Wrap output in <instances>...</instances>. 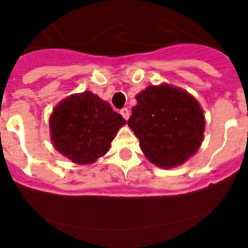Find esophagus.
Segmentation results:
<instances>
[{
	"label": "esophagus",
	"instance_id": "obj_1",
	"mask_svg": "<svg viewBox=\"0 0 248 248\" xmlns=\"http://www.w3.org/2000/svg\"><path fill=\"white\" fill-rule=\"evenodd\" d=\"M120 114L123 115V118H124V119L128 120L129 119V115H130V113H129V109L128 108H123V109H120Z\"/></svg>",
	"mask_w": 248,
	"mask_h": 248
}]
</instances>
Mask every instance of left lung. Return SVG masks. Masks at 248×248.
I'll return each instance as SVG.
<instances>
[{
  "label": "left lung",
  "mask_w": 248,
  "mask_h": 248,
  "mask_svg": "<svg viewBox=\"0 0 248 248\" xmlns=\"http://www.w3.org/2000/svg\"><path fill=\"white\" fill-rule=\"evenodd\" d=\"M128 125L152 163L171 169L182 165L203 140V110L194 97L169 85L149 86L136 96Z\"/></svg>",
  "instance_id": "left-lung-1"
}]
</instances>
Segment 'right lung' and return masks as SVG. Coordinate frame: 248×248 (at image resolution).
Segmentation results:
<instances>
[{"mask_svg": "<svg viewBox=\"0 0 248 248\" xmlns=\"http://www.w3.org/2000/svg\"><path fill=\"white\" fill-rule=\"evenodd\" d=\"M125 123L108 102L86 91L56 106L50 117V133L59 152L72 162L87 165L107 154Z\"/></svg>", "mask_w": 248, "mask_h": 248, "instance_id": "obj_1", "label": "right lung"}]
</instances>
